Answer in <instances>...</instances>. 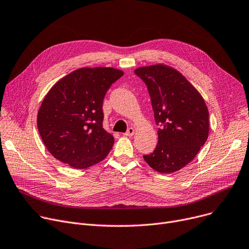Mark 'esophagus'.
Returning a JSON list of instances; mask_svg holds the SVG:
<instances>
[{
    "mask_svg": "<svg viewBox=\"0 0 249 249\" xmlns=\"http://www.w3.org/2000/svg\"><path fill=\"white\" fill-rule=\"evenodd\" d=\"M134 133H135L134 128L130 127V128H128V130L126 131V133H125L124 135H126V136H133V135H134Z\"/></svg>",
    "mask_w": 249,
    "mask_h": 249,
    "instance_id": "esophagus-1",
    "label": "esophagus"
}]
</instances>
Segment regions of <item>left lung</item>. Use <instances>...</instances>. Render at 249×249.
<instances>
[{"instance_id": "1", "label": "left lung", "mask_w": 249, "mask_h": 249, "mask_svg": "<svg viewBox=\"0 0 249 249\" xmlns=\"http://www.w3.org/2000/svg\"><path fill=\"white\" fill-rule=\"evenodd\" d=\"M134 73L147 86L159 126L156 148L143 158L158 172L178 171L193 160L207 140L206 104L184 76L167 66L141 67Z\"/></svg>"}]
</instances>
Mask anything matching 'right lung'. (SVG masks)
<instances>
[{
  "mask_svg": "<svg viewBox=\"0 0 249 249\" xmlns=\"http://www.w3.org/2000/svg\"><path fill=\"white\" fill-rule=\"evenodd\" d=\"M122 76V71L114 68H82L49 91L37 124L45 146L56 159L83 169L108 155L114 138L103 129V100Z\"/></svg>",
  "mask_w": 249,
  "mask_h": 249,
  "instance_id": "right-lung-1",
  "label": "right lung"
}]
</instances>
